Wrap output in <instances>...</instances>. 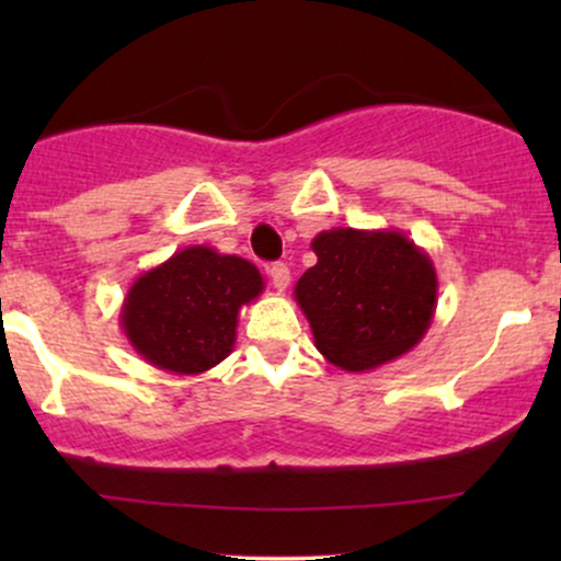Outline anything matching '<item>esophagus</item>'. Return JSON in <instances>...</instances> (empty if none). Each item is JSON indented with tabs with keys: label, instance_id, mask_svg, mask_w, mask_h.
<instances>
[{
	"label": "esophagus",
	"instance_id": "34e87169",
	"mask_svg": "<svg viewBox=\"0 0 561 561\" xmlns=\"http://www.w3.org/2000/svg\"><path fill=\"white\" fill-rule=\"evenodd\" d=\"M268 276H272L274 287L279 289V293H285V289L289 287V279H293V276H289V268L285 266V263H274V266L268 268Z\"/></svg>",
	"mask_w": 561,
	"mask_h": 561
}]
</instances>
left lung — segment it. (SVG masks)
Returning a JSON list of instances; mask_svg holds the SVG:
<instances>
[{
	"label": "left lung",
	"mask_w": 561,
	"mask_h": 561,
	"mask_svg": "<svg viewBox=\"0 0 561 561\" xmlns=\"http://www.w3.org/2000/svg\"><path fill=\"white\" fill-rule=\"evenodd\" d=\"M317 266L295 285L317 351L345 371H371L422 343L437 306L430 255L398 229L319 231Z\"/></svg>",
	"instance_id": "8db88e82"
}]
</instances>
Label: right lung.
Masks as SVG:
<instances>
[{"label":"right lung","mask_w":561,"mask_h":561,"mask_svg":"<svg viewBox=\"0 0 561 561\" xmlns=\"http://www.w3.org/2000/svg\"><path fill=\"white\" fill-rule=\"evenodd\" d=\"M263 287L250 261L190 244L134 279L121 306V330L147 364L171 375H203L234 351L240 311Z\"/></svg>","instance_id":"1"}]
</instances>
